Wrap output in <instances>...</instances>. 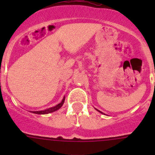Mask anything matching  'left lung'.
Wrapping results in <instances>:
<instances>
[{
	"instance_id": "left-lung-1",
	"label": "left lung",
	"mask_w": 155,
	"mask_h": 155,
	"mask_svg": "<svg viewBox=\"0 0 155 155\" xmlns=\"http://www.w3.org/2000/svg\"><path fill=\"white\" fill-rule=\"evenodd\" d=\"M97 110H98V109H97ZM98 112H100V111H98ZM100 113H102V112H100Z\"/></svg>"
}]
</instances>
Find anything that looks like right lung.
<instances>
[{
    "label": "right lung",
    "mask_w": 155,
    "mask_h": 155,
    "mask_svg": "<svg viewBox=\"0 0 155 155\" xmlns=\"http://www.w3.org/2000/svg\"><path fill=\"white\" fill-rule=\"evenodd\" d=\"M64 100H65V98H63L62 102H61V103L58 104V105H57L56 106H54V107H52V108H50V109H46V110L35 111V112H32V113H35V114H47V113H53V112H55L56 110L59 109L61 107V106H62L63 104H64Z\"/></svg>",
    "instance_id": "1"
}]
</instances>
